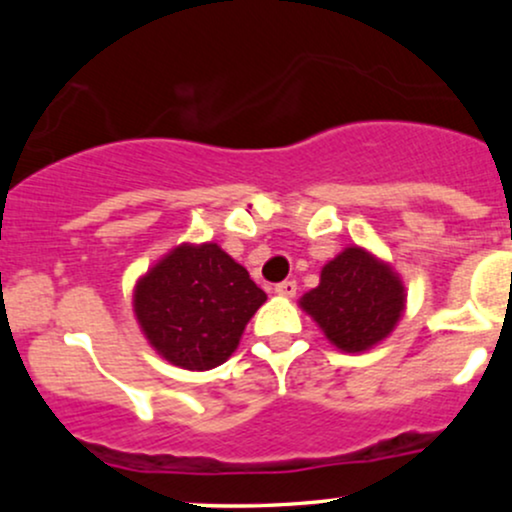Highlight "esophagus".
<instances>
[{
  "label": "esophagus",
  "instance_id": "esophagus-1",
  "mask_svg": "<svg viewBox=\"0 0 512 512\" xmlns=\"http://www.w3.org/2000/svg\"><path fill=\"white\" fill-rule=\"evenodd\" d=\"M296 291H298V284L293 279L281 281V284L274 286L276 296H284V298H293V296H296Z\"/></svg>",
  "mask_w": 512,
  "mask_h": 512
}]
</instances>
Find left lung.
<instances>
[{
    "instance_id": "left-lung-1",
    "label": "left lung",
    "mask_w": 512,
    "mask_h": 512,
    "mask_svg": "<svg viewBox=\"0 0 512 512\" xmlns=\"http://www.w3.org/2000/svg\"><path fill=\"white\" fill-rule=\"evenodd\" d=\"M407 293L390 264L351 245L322 267L320 284L301 298V308L325 337L346 354L373 349L395 330Z\"/></svg>"
}]
</instances>
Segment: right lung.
I'll return each mask as SVG.
<instances>
[{"label":"right lung","mask_w":512,"mask_h":512,"mask_svg":"<svg viewBox=\"0 0 512 512\" xmlns=\"http://www.w3.org/2000/svg\"><path fill=\"white\" fill-rule=\"evenodd\" d=\"M267 301L248 269L216 243H182L134 286V315L149 344L173 366L209 370L238 349Z\"/></svg>","instance_id":"add662e5"}]
</instances>
